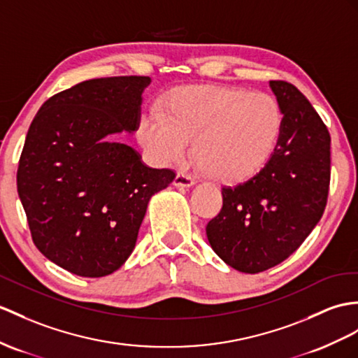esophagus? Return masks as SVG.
<instances>
[{
    "label": "esophagus",
    "instance_id": "obj_1",
    "mask_svg": "<svg viewBox=\"0 0 358 358\" xmlns=\"http://www.w3.org/2000/svg\"><path fill=\"white\" fill-rule=\"evenodd\" d=\"M173 184H174V187H178V188H189V187H193L196 182H194V179H191L189 176H185V174L178 173L176 178H174V180H173Z\"/></svg>",
    "mask_w": 358,
    "mask_h": 358
}]
</instances>
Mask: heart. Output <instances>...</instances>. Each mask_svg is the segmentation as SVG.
<instances>
[{
    "instance_id": "obj_1",
    "label": "heart",
    "mask_w": 358,
    "mask_h": 358,
    "mask_svg": "<svg viewBox=\"0 0 358 358\" xmlns=\"http://www.w3.org/2000/svg\"><path fill=\"white\" fill-rule=\"evenodd\" d=\"M165 115L144 112L136 135L152 159L171 164L184 158L189 139L203 170L223 184L254 179L273 158L284 132L280 100L238 86H189L165 100Z\"/></svg>"
}]
</instances>
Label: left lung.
I'll use <instances>...</instances> for the list:
<instances>
[{
    "mask_svg": "<svg viewBox=\"0 0 358 358\" xmlns=\"http://www.w3.org/2000/svg\"><path fill=\"white\" fill-rule=\"evenodd\" d=\"M285 124L273 158L258 176L222 189L223 206L206 224L213 250L238 272L259 273L298 249L325 211L331 136L294 85L270 80Z\"/></svg>",
    "mask_w": 358,
    "mask_h": 358,
    "instance_id": "8db88e82",
    "label": "left lung"
}]
</instances>
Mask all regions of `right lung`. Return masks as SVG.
Returning <instances> with one entry per match:
<instances>
[{"label": "right lung", "instance_id": "obj_1", "mask_svg": "<svg viewBox=\"0 0 358 358\" xmlns=\"http://www.w3.org/2000/svg\"><path fill=\"white\" fill-rule=\"evenodd\" d=\"M145 76L92 78L59 92L31 121L16 184L31 238L68 272L100 278L132 254L153 194L169 169H150L109 135L135 132Z\"/></svg>", "mask_w": 358, "mask_h": 358}]
</instances>
